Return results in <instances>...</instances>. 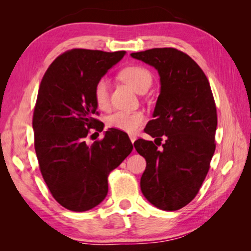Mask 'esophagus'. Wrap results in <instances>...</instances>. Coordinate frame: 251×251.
Wrapping results in <instances>:
<instances>
[{
  "label": "esophagus",
  "mask_w": 251,
  "mask_h": 251,
  "mask_svg": "<svg viewBox=\"0 0 251 251\" xmlns=\"http://www.w3.org/2000/svg\"><path fill=\"white\" fill-rule=\"evenodd\" d=\"M129 138H130V142H131V143H134V142L136 141V135H134V134H130V135H129Z\"/></svg>",
  "instance_id": "34e87169"
}]
</instances>
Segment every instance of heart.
Here are the masks:
<instances>
[{
    "instance_id": "1",
    "label": "heart",
    "mask_w": 251,
    "mask_h": 251,
    "mask_svg": "<svg viewBox=\"0 0 251 251\" xmlns=\"http://www.w3.org/2000/svg\"><path fill=\"white\" fill-rule=\"evenodd\" d=\"M118 78L133 88L137 93H145L151 84V74L146 67L141 65H129L118 72ZM94 100L97 107L106 109L109 106V85L105 77L100 78L93 90ZM146 117L143 112H125L117 110L106 118L109 128L120 129L127 133H135L143 126Z\"/></svg>"
}]
</instances>
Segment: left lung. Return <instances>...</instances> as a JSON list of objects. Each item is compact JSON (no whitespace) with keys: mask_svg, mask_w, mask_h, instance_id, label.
<instances>
[{"mask_svg":"<svg viewBox=\"0 0 251 251\" xmlns=\"http://www.w3.org/2000/svg\"><path fill=\"white\" fill-rule=\"evenodd\" d=\"M130 55L154 66L161 84L155 118L144 129L156 138L155 143L143 138L134 143L146 159L142 193L159 209L178 210L196 197L216 150L217 109L209 80L189 55L177 49Z\"/></svg>","mask_w":251,"mask_h":251,"instance_id":"obj_1","label":"left lung"}]
</instances>
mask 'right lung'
Instances as JSON below:
<instances>
[{"instance_id": "right-lung-1", "label": "right lung", "mask_w": 251, "mask_h": 251, "mask_svg": "<svg viewBox=\"0 0 251 251\" xmlns=\"http://www.w3.org/2000/svg\"><path fill=\"white\" fill-rule=\"evenodd\" d=\"M124 55L72 49L58 55L42 78L33 113L34 147L46 186L69 210L86 211L103 201L109 173L133 151L128 135L114 128L86 144L91 129L100 133L104 126L95 118L94 85Z\"/></svg>"}]
</instances>
